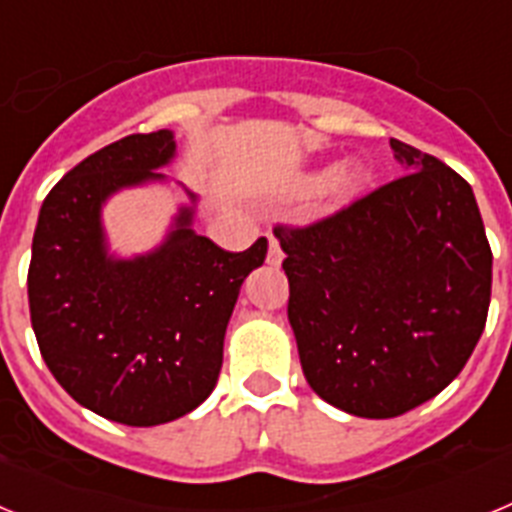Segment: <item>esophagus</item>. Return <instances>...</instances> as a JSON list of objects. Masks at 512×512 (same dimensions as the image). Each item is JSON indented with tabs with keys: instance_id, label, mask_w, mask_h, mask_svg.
<instances>
[{
	"instance_id": "34e87169",
	"label": "esophagus",
	"mask_w": 512,
	"mask_h": 512,
	"mask_svg": "<svg viewBox=\"0 0 512 512\" xmlns=\"http://www.w3.org/2000/svg\"><path fill=\"white\" fill-rule=\"evenodd\" d=\"M282 259H284L282 246H279L277 238H274V235L269 233V256H266V264H269V266H279V264H282Z\"/></svg>"
}]
</instances>
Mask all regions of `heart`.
<instances>
[{
  "label": "heart",
  "instance_id": "heart-1",
  "mask_svg": "<svg viewBox=\"0 0 512 512\" xmlns=\"http://www.w3.org/2000/svg\"><path fill=\"white\" fill-rule=\"evenodd\" d=\"M366 179H369L366 166L361 164V161H356V158H351L346 164L336 166L328 176H312V179H307L305 187L310 189V192H315V189H323L325 184H328V192H333L336 197H343V200H346V197H354V194L364 187Z\"/></svg>",
  "mask_w": 512,
  "mask_h": 512
}]
</instances>
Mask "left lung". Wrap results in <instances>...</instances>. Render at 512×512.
<instances>
[{
  "label": "left lung",
  "mask_w": 512,
  "mask_h": 512,
  "mask_svg": "<svg viewBox=\"0 0 512 512\" xmlns=\"http://www.w3.org/2000/svg\"><path fill=\"white\" fill-rule=\"evenodd\" d=\"M390 146L408 174L320 223L274 228L307 384L333 408L377 420L454 382L492 289L472 187L436 156Z\"/></svg>",
  "instance_id": "left-lung-1"
}]
</instances>
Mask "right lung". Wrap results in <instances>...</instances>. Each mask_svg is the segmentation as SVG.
<instances>
[{
  "instance_id": "obj_1",
  "label": "right lung",
  "mask_w": 512,
  "mask_h": 512,
  "mask_svg": "<svg viewBox=\"0 0 512 512\" xmlns=\"http://www.w3.org/2000/svg\"><path fill=\"white\" fill-rule=\"evenodd\" d=\"M171 130L135 133L84 158L45 197L27 271L30 320L56 382L79 405L148 428L200 408L223 366L225 328L266 238L241 253L192 230L184 189L164 243L133 259L107 248L102 205L120 189L166 182Z\"/></svg>"
}]
</instances>
